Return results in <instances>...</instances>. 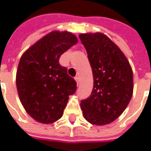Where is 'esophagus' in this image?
I'll list each match as a JSON object with an SVG mask.
<instances>
[{
	"mask_svg": "<svg viewBox=\"0 0 151 151\" xmlns=\"http://www.w3.org/2000/svg\"><path fill=\"white\" fill-rule=\"evenodd\" d=\"M75 81H76V82H77V85L78 86L79 83H80V79H79L78 77H76V78H75Z\"/></svg>",
	"mask_w": 151,
	"mask_h": 151,
	"instance_id": "obj_1",
	"label": "esophagus"
}]
</instances>
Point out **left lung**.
<instances>
[{
  "mask_svg": "<svg viewBox=\"0 0 151 151\" xmlns=\"http://www.w3.org/2000/svg\"><path fill=\"white\" fill-rule=\"evenodd\" d=\"M94 78L90 95L81 101L83 116L96 125L111 123L125 110L133 91L129 62L121 50L102 33L79 35Z\"/></svg>",
  "mask_w": 151,
  "mask_h": 151,
  "instance_id": "obj_1",
  "label": "left lung"
}]
</instances>
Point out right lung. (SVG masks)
Returning a JSON list of instances; mask_svg holds the SVG:
<instances>
[{
    "instance_id": "right-lung-1",
    "label": "right lung",
    "mask_w": 151,
    "mask_h": 151,
    "mask_svg": "<svg viewBox=\"0 0 151 151\" xmlns=\"http://www.w3.org/2000/svg\"><path fill=\"white\" fill-rule=\"evenodd\" d=\"M77 43L72 33L54 31L22 56L16 74L18 96L27 112L40 123L59 120L69 96L75 93V80L60 65L59 59Z\"/></svg>"
}]
</instances>
